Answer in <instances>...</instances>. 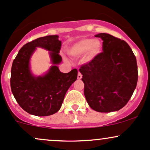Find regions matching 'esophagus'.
<instances>
[{
  "mask_svg": "<svg viewBox=\"0 0 150 150\" xmlns=\"http://www.w3.org/2000/svg\"><path fill=\"white\" fill-rule=\"evenodd\" d=\"M82 74H81L80 72H79L78 74H77V79H78V80H80V79L82 78Z\"/></svg>",
  "mask_w": 150,
  "mask_h": 150,
  "instance_id": "34e87169",
  "label": "esophagus"
}]
</instances>
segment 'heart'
I'll return each mask as SVG.
<instances>
[{
	"instance_id": "1",
	"label": "heart",
	"mask_w": 150,
	"mask_h": 150,
	"mask_svg": "<svg viewBox=\"0 0 150 150\" xmlns=\"http://www.w3.org/2000/svg\"><path fill=\"white\" fill-rule=\"evenodd\" d=\"M101 43L97 39L86 38L73 44L68 50V53L74 57H80L86 53V58L92 59L101 51Z\"/></svg>"
}]
</instances>
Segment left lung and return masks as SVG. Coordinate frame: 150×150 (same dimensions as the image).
Returning <instances> with one entry per match:
<instances>
[{"instance_id":"8db88e82","label":"left lung","mask_w":150,"mask_h":150,"mask_svg":"<svg viewBox=\"0 0 150 150\" xmlns=\"http://www.w3.org/2000/svg\"><path fill=\"white\" fill-rule=\"evenodd\" d=\"M95 37L103 40V51L79 70L85 84L84 94L94 111H118L128 102L137 85L135 56L128 44L119 38L106 33Z\"/></svg>"}]
</instances>
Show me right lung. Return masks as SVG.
Masks as SVG:
<instances>
[{"label": "right lung", "mask_w": 150, "mask_h": 150, "mask_svg": "<svg viewBox=\"0 0 150 150\" xmlns=\"http://www.w3.org/2000/svg\"><path fill=\"white\" fill-rule=\"evenodd\" d=\"M58 36L50 35L38 38L25 44L13 62L10 87L17 102L27 113L37 116L54 114L61 107L65 93L77 80V70L68 73L60 72L53 65L44 76L34 77L29 62L36 47L50 51L53 64H59L62 57L58 54L61 42Z\"/></svg>", "instance_id": "right-lung-1"}]
</instances>
